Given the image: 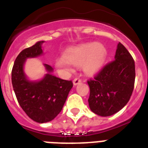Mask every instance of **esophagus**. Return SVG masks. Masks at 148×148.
Returning a JSON list of instances; mask_svg holds the SVG:
<instances>
[{"mask_svg":"<svg viewBox=\"0 0 148 148\" xmlns=\"http://www.w3.org/2000/svg\"><path fill=\"white\" fill-rule=\"evenodd\" d=\"M81 83V80L79 77H76V78L74 79V81H73V84H74V85H77Z\"/></svg>","mask_w":148,"mask_h":148,"instance_id":"obj_1","label":"esophagus"}]
</instances>
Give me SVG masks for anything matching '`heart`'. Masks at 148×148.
Returning a JSON list of instances; mask_svg holds the SVG:
<instances>
[{"label":"heart","mask_w":148,"mask_h":148,"mask_svg":"<svg viewBox=\"0 0 148 148\" xmlns=\"http://www.w3.org/2000/svg\"><path fill=\"white\" fill-rule=\"evenodd\" d=\"M106 57L107 49L103 45L88 43L67 50L64 59L56 60L55 66L60 71L70 72L72 71L71 64L77 67L84 64V71L92 74L101 68Z\"/></svg>","instance_id":"heart-1"}]
</instances>
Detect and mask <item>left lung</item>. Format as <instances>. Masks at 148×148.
Here are the masks:
<instances>
[{"instance_id":"obj_1","label":"left lung","mask_w":148,"mask_h":148,"mask_svg":"<svg viewBox=\"0 0 148 148\" xmlns=\"http://www.w3.org/2000/svg\"><path fill=\"white\" fill-rule=\"evenodd\" d=\"M135 64L132 56L120 43L114 60L108 63L88 81L91 111L102 117L114 114L129 101L134 87Z\"/></svg>"}]
</instances>
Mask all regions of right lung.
Segmentation results:
<instances>
[{"label":"right lung","mask_w":148,"mask_h":148,"mask_svg":"<svg viewBox=\"0 0 148 148\" xmlns=\"http://www.w3.org/2000/svg\"><path fill=\"white\" fill-rule=\"evenodd\" d=\"M42 43L44 41H38L23 50L16 58L11 71L13 88L20 106L30 118L38 123L51 121L58 116L73 87L71 81L50 74L53 68L48 64H45L48 74L41 81L27 79L24 72L25 60L42 54Z\"/></svg>","instance_id":"1"}]
</instances>
